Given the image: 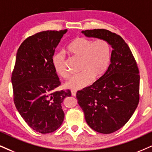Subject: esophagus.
<instances>
[{"instance_id":"1","label":"esophagus","mask_w":152,"mask_h":152,"mask_svg":"<svg viewBox=\"0 0 152 152\" xmlns=\"http://www.w3.org/2000/svg\"><path fill=\"white\" fill-rule=\"evenodd\" d=\"M71 95H72L73 96H76L77 91H76V90H71Z\"/></svg>"}]
</instances>
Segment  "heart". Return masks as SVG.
<instances>
[{
	"mask_svg": "<svg viewBox=\"0 0 152 152\" xmlns=\"http://www.w3.org/2000/svg\"><path fill=\"white\" fill-rule=\"evenodd\" d=\"M71 54L81 58V73L73 76L65 83V87L78 90L87 86L92 81L101 77L107 71L110 61L111 48L104 39L96 41L84 37H77L68 47ZM52 64L57 74L63 78H68L69 72L66 69L65 57L62 52L54 54Z\"/></svg>",
	"mask_w": 152,
	"mask_h": 152,
	"instance_id": "obj_1",
	"label": "heart"
}]
</instances>
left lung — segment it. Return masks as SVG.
Here are the masks:
<instances>
[{"instance_id":"left-lung-1","label":"left lung","mask_w":152,"mask_h":152,"mask_svg":"<svg viewBox=\"0 0 152 152\" xmlns=\"http://www.w3.org/2000/svg\"><path fill=\"white\" fill-rule=\"evenodd\" d=\"M81 32L87 37L105 40L113 48L106 72L76 94L89 127L99 133L110 134L123 127L137 107L140 72L130 49L120 35L104 29Z\"/></svg>"}]
</instances>
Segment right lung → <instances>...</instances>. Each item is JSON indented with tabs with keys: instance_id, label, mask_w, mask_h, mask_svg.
Segmentation results:
<instances>
[{
	"instance_id": "1",
	"label": "right lung",
	"mask_w": 152,
	"mask_h": 152,
	"mask_svg": "<svg viewBox=\"0 0 152 152\" xmlns=\"http://www.w3.org/2000/svg\"><path fill=\"white\" fill-rule=\"evenodd\" d=\"M66 32L47 30L29 37L16 55L11 77L14 103L27 125L42 134L61 125V104L71 96L69 90H55L61 83L52 64L55 49Z\"/></svg>"
}]
</instances>
